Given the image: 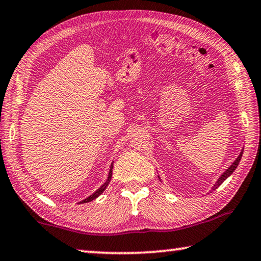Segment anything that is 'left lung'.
<instances>
[{
    "mask_svg": "<svg viewBox=\"0 0 261 261\" xmlns=\"http://www.w3.org/2000/svg\"><path fill=\"white\" fill-rule=\"evenodd\" d=\"M241 156H243V153H241L240 155L238 156L237 160L234 161V164L231 165V167H229V168L227 169V171H226V172L224 173V174L221 175V177L218 180V182H217V185H215V186H214V188H217L218 186H220V185H221L222 182H224V181H225L226 179H227V177H228L229 175H231L234 171H236V168L238 167V165H239V162H240V160H241Z\"/></svg>",
    "mask_w": 261,
    "mask_h": 261,
    "instance_id": "8db88e82",
    "label": "left lung"
}]
</instances>
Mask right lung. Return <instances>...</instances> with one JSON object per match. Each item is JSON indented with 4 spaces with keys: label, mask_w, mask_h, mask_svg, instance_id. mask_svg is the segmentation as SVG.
<instances>
[{
    "label": "right lung",
    "mask_w": 261,
    "mask_h": 261,
    "mask_svg": "<svg viewBox=\"0 0 261 261\" xmlns=\"http://www.w3.org/2000/svg\"><path fill=\"white\" fill-rule=\"evenodd\" d=\"M112 169H113V165L111 166V171H109V174H108V179H107V181H106V182L102 185V186H101L99 190H97L95 193L94 194H92L90 196H88V198L87 199H85L84 201H81V203H85V202H89V201H92V200H94L95 198H97V196H99L101 193H102V192L106 190V187L108 186V184H109V181H111V179H112Z\"/></svg>",
    "instance_id": "obj_1"
}]
</instances>
